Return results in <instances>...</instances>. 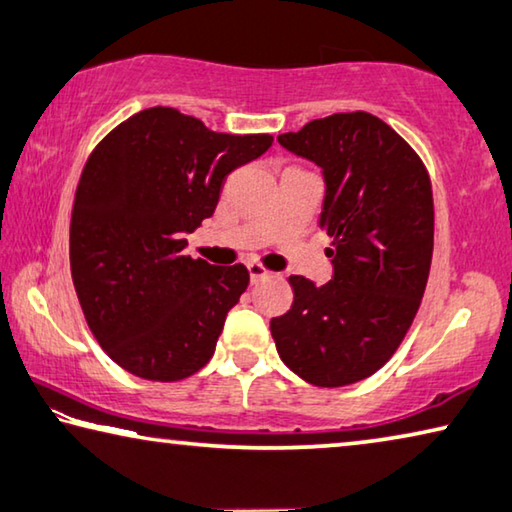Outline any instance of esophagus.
<instances>
[{"instance_id": "esophagus-1", "label": "esophagus", "mask_w": 512, "mask_h": 512, "mask_svg": "<svg viewBox=\"0 0 512 512\" xmlns=\"http://www.w3.org/2000/svg\"><path fill=\"white\" fill-rule=\"evenodd\" d=\"M248 273H250V280H253V282L271 275V271H268V268H264L259 262H248Z\"/></svg>"}]
</instances>
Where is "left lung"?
Returning <instances> with one entry per match:
<instances>
[{
  "instance_id": "left-lung-1",
  "label": "left lung",
  "mask_w": 512,
  "mask_h": 512,
  "mask_svg": "<svg viewBox=\"0 0 512 512\" xmlns=\"http://www.w3.org/2000/svg\"><path fill=\"white\" fill-rule=\"evenodd\" d=\"M277 142L323 171L320 228L332 237L334 275L323 287L289 277L293 305L271 320L275 348L309 384L348 386L393 357L418 314L433 253L429 173L391 126L361 110Z\"/></svg>"
}]
</instances>
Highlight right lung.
Segmentation results:
<instances>
[{
	"label": "right lung",
	"instance_id": "add662e5",
	"mask_svg": "<svg viewBox=\"0 0 512 512\" xmlns=\"http://www.w3.org/2000/svg\"><path fill=\"white\" fill-rule=\"evenodd\" d=\"M271 135H225L176 108H146L85 162L69 225L76 296L94 339L133 375L178 381L212 359L244 264L185 255L225 176L271 149Z\"/></svg>",
	"mask_w": 512,
	"mask_h": 512
}]
</instances>
